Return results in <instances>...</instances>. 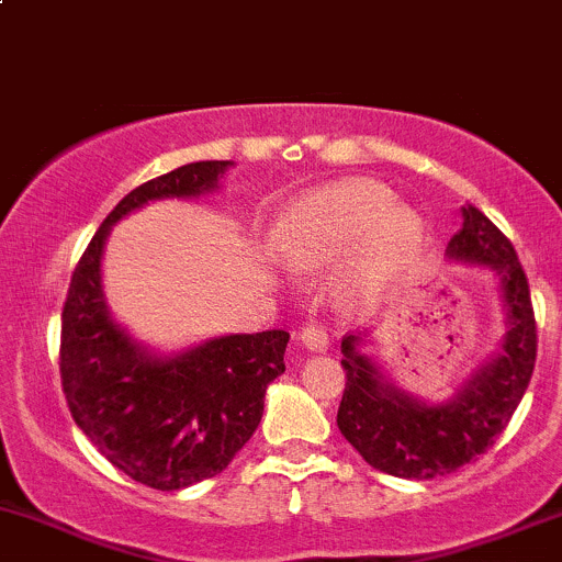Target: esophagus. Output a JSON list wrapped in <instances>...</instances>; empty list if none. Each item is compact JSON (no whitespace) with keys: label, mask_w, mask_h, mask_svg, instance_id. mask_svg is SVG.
I'll return each mask as SVG.
<instances>
[{"label":"esophagus","mask_w":562,"mask_h":562,"mask_svg":"<svg viewBox=\"0 0 562 562\" xmlns=\"http://www.w3.org/2000/svg\"><path fill=\"white\" fill-rule=\"evenodd\" d=\"M300 342H303L307 351L322 353V351H327L329 335L318 322H305L303 329H300Z\"/></svg>","instance_id":"34e87169"}]
</instances>
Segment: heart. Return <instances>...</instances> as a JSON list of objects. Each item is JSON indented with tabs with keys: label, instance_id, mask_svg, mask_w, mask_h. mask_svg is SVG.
Wrapping results in <instances>:
<instances>
[{
	"label": "heart",
	"instance_id": "obj_1",
	"mask_svg": "<svg viewBox=\"0 0 562 562\" xmlns=\"http://www.w3.org/2000/svg\"><path fill=\"white\" fill-rule=\"evenodd\" d=\"M424 244V220L394 203V192L372 179H346L297 198L276 225L273 255L292 270L335 262L353 246L348 286L364 294L383 286Z\"/></svg>",
	"mask_w": 562,
	"mask_h": 562
}]
</instances>
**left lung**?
<instances>
[{"mask_svg":"<svg viewBox=\"0 0 562 562\" xmlns=\"http://www.w3.org/2000/svg\"><path fill=\"white\" fill-rule=\"evenodd\" d=\"M448 257L491 268L506 307L501 351L452 400L426 404L396 389L361 351L364 335H346L340 346L346 391L337 428L370 467L404 480H434L476 461L512 420L536 364V316L512 240L469 203Z\"/></svg>","mask_w":562,"mask_h":562,"instance_id":"obj_1","label":"left lung"}]
</instances>
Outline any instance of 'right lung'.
I'll list each match as a JSON object with an SVG mask.
<instances>
[{
	"label": "right lung",
	"mask_w": 562,
	"mask_h": 562,
	"mask_svg": "<svg viewBox=\"0 0 562 562\" xmlns=\"http://www.w3.org/2000/svg\"><path fill=\"white\" fill-rule=\"evenodd\" d=\"M231 166L187 162L131 190L95 231L64 303L58 364L71 418L112 467L155 491H182L227 469L262 420L265 391L286 370L289 331L214 337L173 356L144 351L110 316L101 251L125 214L216 190Z\"/></svg>",
	"instance_id": "right-lung-1"
}]
</instances>
